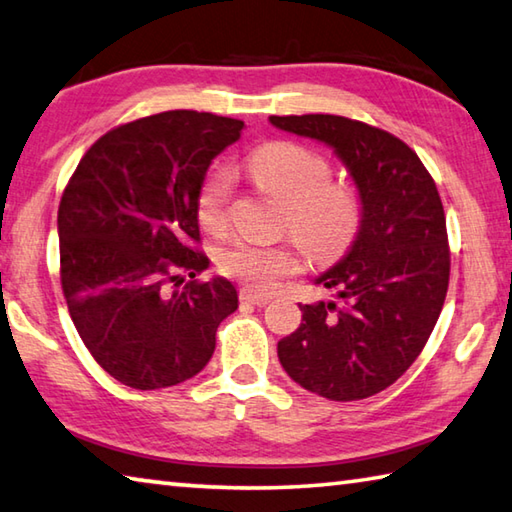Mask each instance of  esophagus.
Returning a JSON list of instances; mask_svg holds the SVG:
<instances>
[{"label":"esophagus","instance_id":"esophagus-1","mask_svg":"<svg viewBox=\"0 0 512 512\" xmlns=\"http://www.w3.org/2000/svg\"><path fill=\"white\" fill-rule=\"evenodd\" d=\"M239 300H241V302H246V304L264 306V304L271 302V297H268V295H262V293L250 291V288H241V291H239Z\"/></svg>","mask_w":512,"mask_h":512}]
</instances>
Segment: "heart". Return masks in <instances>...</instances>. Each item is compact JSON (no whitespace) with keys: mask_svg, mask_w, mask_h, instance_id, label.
Returning a JSON list of instances; mask_svg holds the SVG:
<instances>
[{"mask_svg":"<svg viewBox=\"0 0 512 512\" xmlns=\"http://www.w3.org/2000/svg\"><path fill=\"white\" fill-rule=\"evenodd\" d=\"M248 172L264 190L284 203L286 226L315 259H336L353 244L362 203L358 192L345 183H331L333 167L327 156L300 143H271L250 154ZM232 172L212 170L201 181L194 210L208 232L228 226ZM302 255L295 244L266 246L237 241L219 257L228 277L255 291H273L284 277L302 271Z\"/></svg>","mask_w":512,"mask_h":512,"instance_id":"obj_1","label":"heart"}]
</instances>
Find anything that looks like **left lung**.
<instances>
[{"instance_id": "left-lung-1", "label": "left lung", "mask_w": 512, "mask_h": 512, "mask_svg": "<svg viewBox=\"0 0 512 512\" xmlns=\"http://www.w3.org/2000/svg\"><path fill=\"white\" fill-rule=\"evenodd\" d=\"M271 123L327 143L362 203L349 253L315 280L342 302L300 304L302 324L277 342V356L309 392L360 401L410 369L441 315L450 246L439 190L412 147L385 129L331 114Z\"/></svg>"}]
</instances>
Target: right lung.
Wrapping results in <instances>:
<instances>
[{"label": "right lung", "instance_id": "1", "mask_svg": "<svg viewBox=\"0 0 512 512\" xmlns=\"http://www.w3.org/2000/svg\"><path fill=\"white\" fill-rule=\"evenodd\" d=\"M244 123L174 109L114 127L89 147L58 208L60 282L69 315L118 383L161 389L197 376L217 327L237 309L197 250L201 181ZM193 280L181 287L182 275Z\"/></svg>", "mask_w": 512, "mask_h": 512}]
</instances>
